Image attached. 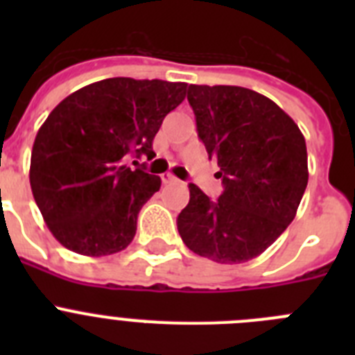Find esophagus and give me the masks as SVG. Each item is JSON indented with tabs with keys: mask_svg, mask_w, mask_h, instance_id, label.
Listing matches in <instances>:
<instances>
[{
	"mask_svg": "<svg viewBox=\"0 0 355 355\" xmlns=\"http://www.w3.org/2000/svg\"><path fill=\"white\" fill-rule=\"evenodd\" d=\"M162 181H163V183H165V184L178 183V180H175V178H174V175H172V174H163V175H162Z\"/></svg>",
	"mask_w": 355,
	"mask_h": 355,
	"instance_id": "34e87169",
	"label": "esophagus"
}]
</instances>
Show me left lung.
I'll return each instance as SVG.
<instances>
[{
    "mask_svg": "<svg viewBox=\"0 0 355 355\" xmlns=\"http://www.w3.org/2000/svg\"><path fill=\"white\" fill-rule=\"evenodd\" d=\"M197 133L216 159L224 192L211 200L188 184L178 216L184 245L216 263H245L284 233L307 187V150L293 119L254 90L190 85Z\"/></svg>",
    "mask_w": 355,
    "mask_h": 355,
    "instance_id": "obj_1",
    "label": "left lung"
}]
</instances>
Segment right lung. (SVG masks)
Listing matches in <instances>:
<instances>
[{
    "instance_id": "add662e5",
    "label": "right lung",
    "mask_w": 355,
    "mask_h": 355,
    "mask_svg": "<svg viewBox=\"0 0 355 355\" xmlns=\"http://www.w3.org/2000/svg\"><path fill=\"white\" fill-rule=\"evenodd\" d=\"M184 92L187 83L108 78L72 92L48 115L33 142L30 184L65 249L108 256L130 245L140 208L162 180L124 158L155 156L153 140Z\"/></svg>"
}]
</instances>
